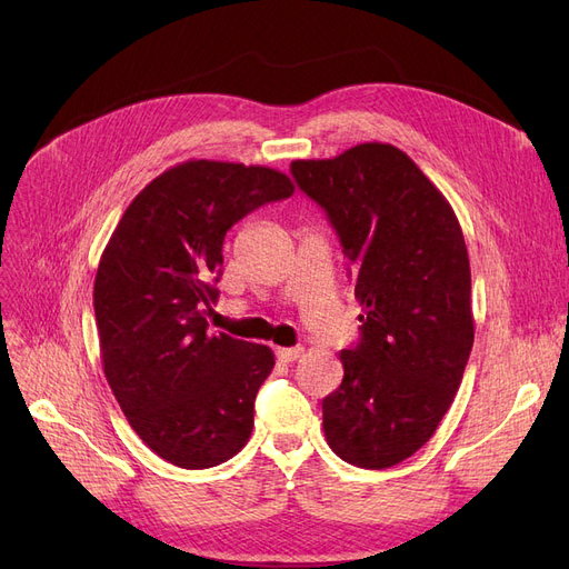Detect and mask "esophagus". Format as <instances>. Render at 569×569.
Returning <instances> with one entry per match:
<instances>
[{"label": "esophagus", "mask_w": 569, "mask_h": 569, "mask_svg": "<svg viewBox=\"0 0 569 569\" xmlns=\"http://www.w3.org/2000/svg\"><path fill=\"white\" fill-rule=\"evenodd\" d=\"M300 355H302V348H300V346H297V348H279V350H277L279 362H283V365H292Z\"/></svg>", "instance_id": "1"}]
</instances>
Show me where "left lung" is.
Wrapping results in <instances>:
<instances>
[{
    "label": "left lung",
    "mask_w": 569,
    "mask_h": 569,
    "mask_svg": "<svg viewBox=\"0 0 569 569\" xmlns=\"http://www.w3.org/2000/svg\"><path fill=\"white\" fill-rule=\"evenodd\" d=\"M290 172L335 226L362 305L343 382L322 399L327 445L382 470L412 457L452 406L475 339L470 262L452 204L395 144L365 142Z\"/></svg>",
    "instance_id": "1"
}]
</instances>
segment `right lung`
<instances>
[{
	"instance_id": "obj_1",
	"label": "right lung",
	"mask_w": 569,
	"mask_h": 569,
	"mask_svg": "<svg viewBox=\"0 0 569 569\" xmlns=\"http://www.w3.org/2000/svg\"><path fill=\"white\" fill-rule=\"evenodd\" d=\"M292 191L274 168L191 159L152 179L106 244L94 281L103 373L133 431L172 466H219L251 436L274 352L209 335L204 313L230 226Z\"/></svg>"
}]
</instances>
